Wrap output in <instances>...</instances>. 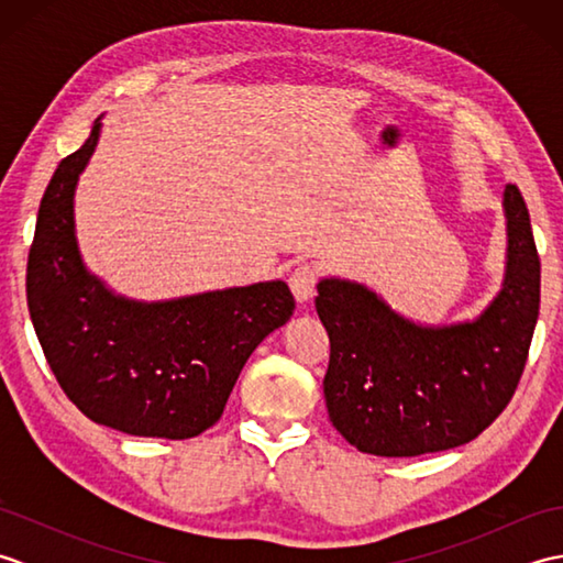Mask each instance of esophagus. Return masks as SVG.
Segmentation results:
<instances>
[{"instance_id":"obj_1","label":"esophagus","mask_w":563,"mask_h":563,"mask_svg":"<svg viewBox=\"0 0 563 563\" xmlns=\"http://www.w3.org/2000/svg\"><path fill=\"white\" fill-rule=\"evenodd\" d=\"M290 290L295 295L297 302H309L317 292V268L309 266V263H305V266H297L290 275Z\"/></svg>"}]
</instances>
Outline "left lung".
<instances>
[{"label":"left lung","instance_id":"8db88e82","mask_svg":"<svg viewBox=\"0 0 563 563\" xmlns=\"http://www.w3.org/2000/svg\"><path fill=\"white\" fill-rule=\"evenodd\" d=\"M506 273L474 319L423 324L365 283L327 275L317 314L331 341L324 399L365 454L418 457L474 440L516 391L540 314V256L518 186L504 190Z\"/></svg>","mask_w":563,"mask_h":563}]
</instances>
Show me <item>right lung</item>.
<instances>
[{
	"label": "right lung",
	"instance_id": "right-lung-1",
	"mask_svg": "<svg viewBox=\"0 0 563 563\" xmlns=\"http://www.w3.org/2000/svg\"><path fill=\"white\" fill-rule=\"evenodd\" d=\"M101 121L59 162L41 200L26 271L35 336L59 387L93 423L196 438L220 421L256 345L288 324L295 297L285 280H263L145 302L93 275L77 242L75 194Z\"/></svg>",
	"mask_w": 563,
	"mask_h": 563
}]
</instances>
